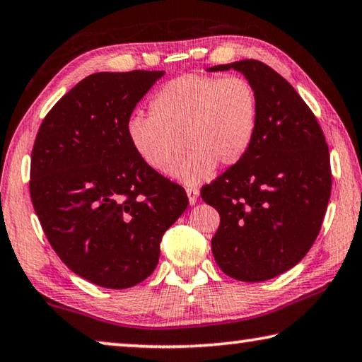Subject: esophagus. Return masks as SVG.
<instances>
[{
  "instance_id": "34e87169",
  "label": "esophagus",
  "mask_w": 362,
  "mask_h": 362,
  "mask_svg": "<svg viewBox=\"0 0 362 362\" xmlns=\"http://www.w3.org/2000/svg\"><path fill=\"white\" fill-rule=\"evenodd\" d=\"M187 194H188V201L189 204H194L196 201H198V196H199V189L196 187H187Z\"/></svg>"
}]
</instances>
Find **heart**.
I'll use <instances>...</instances> for the list:
<instances>
[{
    "mask_svg": "<svg viewBox=\"0 0 362 362\" xmlns=\"http://www.w3.org/2000/svg\"><path fill=\"white\" fill-rule=\"evenodd\" d=\"M259 100L246 78L187 75L163 86L150 102V116L136 115L127 136L146 166L185 183L209 177L217 164L235 166L254 142ZM186 145L183 146L182 144Z\"/></svg>",
    "mask_w": 362,
    "mask_h": 362,
    "instance_id": "obj_1",
    "label": "heart"
}]
</instances>
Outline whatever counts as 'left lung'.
I'll use <instances>...</instances> for the list:
<instances>
[{
  "mask_svg": "<svg viewBox=\"0 0 362 362\" xmlns=\"http://www.w3.org/2000/svg\"><path fill=\"white\" fill-rule=\"evenodd\" d=\"M235 69L254 86L259 121L240 163L201 188L220 216L211 241L230 278L260 283L296 267L320 235L332 189L326 137L289 81L260 60L211 66Z\"/></svg>",
  "mask_w": 362,
  "mask_h": 362,
  "instance_id": "left-lung-1",
  "label": "left lung"
}]
</instances>
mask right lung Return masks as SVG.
I'll use <instances>...</instances> for the list:
<instances>
[{
    "instance_id": "1",
    "label": "right lung",
    "mask_w": 362,
    "mask_h": 362,
    "mask_svg": "<svg viewBox=\"0 0 362 362\" xmlns=\"http://www.w3.org/2000/svg\"><path fill=\"white\" fill-rule=\"evenodd\" d=\"M163 75H89L35 139L30 196L42 231L73 273L107 289L150 276L163 235L188 206L183 187L146 166L127 136L134 108Z\"/></svg>"
}]
</instances>
